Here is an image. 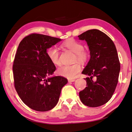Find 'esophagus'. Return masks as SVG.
<instances>
[{
	"label": "esophagus",
	"instance_id": "esophagus-1",
	"mask_svg": "<svg viewBox=\"0 0 132 132\" xmlns=\"http://www.w3.org/2000/svg\"><path fill=\"white\" fill-rule=\"evenodd\" d=\"M75 80H76L75 79H69L68 81H69V82H74V81Z\"/></svg>",
	"mask_w": 132,
	"mask_h": 132
}]
</instances>
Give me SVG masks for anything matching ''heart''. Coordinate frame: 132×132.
Masks as SVG:
<instances>
[{
  "instance_id": "obj_1",
  "label": "heart",
  "mask_w": 132,
  "mask_h": 132,
  "mask_svg": "<svg viewBox=\"0 0 132 132\" xmlns=\"http://www.w3.org/2000/svg\"><path fill=\"white\" fill-rule=\"evenodd\" d=\"M62 45L68 50L75 53L74 61L84 63L89 58L90 54L87 50L84 48L82 43L74 39H69L64 42ZM47 55L51 63L56 66L61 64L59 59V51L58 48L52 46L48 48L47 50ZM81 70V66L78 63L71 65H65L58 69V73L60 76L64 77L69 79H73L76 77Z\"/></svg>"
}]
</instances>
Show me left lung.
<instances>
[{
  "label": "left lung",
  "mask_w": 132,
  "mask_h": 132,
  "mask_svg": "<svg viewBox=\"0 0 132 132\" xmlns=\"http://www.w3.org/2000/svg\"><path fill=\"white\" fill-rule=\"evenodd\" d=\"M85 40L90 50V58L82 73L88 75L87 85L79 92L85 106L96 107L111 99L118 82L121 66L114 42L97 29L88 30L78 36Z\"/></svg>",
  "instance_id": "8db88e82"
}]
</instances>
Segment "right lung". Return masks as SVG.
Masks as SVG:
<instances>
[{"label":"right lung","instance_id":"1","mask_svg":"<svg viewBox=\"0 0 132 132\" xmlns=\"http://www.w3.org/2000/svg\"><path fill=\"white\" fill-rule=\"evenodd\" d=\"M61 39L38 33L26 36L18 45L13 71L15 90L22 101L34 110L47 111L56 106L61 89L68 83L62 76L48 77L56 67L47 49Z\"/></svg>","mask_w":132,"mask_h":132}]
</instances>
